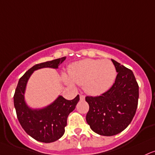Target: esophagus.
Returning <instances> with one entry per match:
<instances>
[{"mask_svg": "<svg viewBox=\"0 0 155 155\" xmlns=\"http://www.w3.org/2000/svg\"><path fill=\"white\" fill-rule=\"evenodd\" d=\"M85 99V96H83V95H80V100L81 101H84Z\"/></svg>", "mask_w": 155, "mask_h": 155, "instance_id": "34e87169", "label": "esophagus"}]
</instances>
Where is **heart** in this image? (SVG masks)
<instances>
[{
  "instance_id": "obj_1",
  "label": "heart",
  "mask_w": 155,
  "mask_h": 155,
  "mask_svg": "<svg viewBox=\"0 0 155 155\" xmlns=\"http://www.w3.org/2000/svg\"><path fill=\"white\" fill-rule=\"evenodd\" d=\"M68 77L63 76L65 84L74 87V82L84 85L87 93L99 96L111 88L116 78V69L108 59H85L73 63L68 68Z\"/></svg>"
}]
</instances>
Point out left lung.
<instances>
[{
	"instance_id": "1",
	"label": "left lung",
	"mask_w": 155,
	"mask_h": 155,
	"mask_svg": "<svg viewBox=\"0 0 155 155\" xmlns=\"http://www.w3.org/2000/svg\"><path fill=\"white\" fill-rule=\"evenodd\" d=\"M116 69L115 83L101 96H87L89 111L87 123L93 132L103 136L120 133L135 116L139 97V87L133 72L112 59Z\"/></svg>"
}]
</instances>
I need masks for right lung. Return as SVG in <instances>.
Listing matches in <instances>:
<instances>
[{
	"mask_svg": "<svg viewBox=\"0 0 155 155\" xmlns=\"http://www.w3.org/2000/svg\"><path fill=\"white\" fill-rule=\"evenodd\" d=\"M65 59L64 57L34 65L19 79L15 90L14 105L20 125L28 135L40 142H54L64 135L68 116L79 102V96L73 100L59 96L48 106L33 109L25 101L27 83L34 71L44 68L57 69Z\"/></svg>",
	"mask_w": 155,
	"mask_h": 155,
	"instance_id": "1",
	"label": "right lung"
}]
</instances>
